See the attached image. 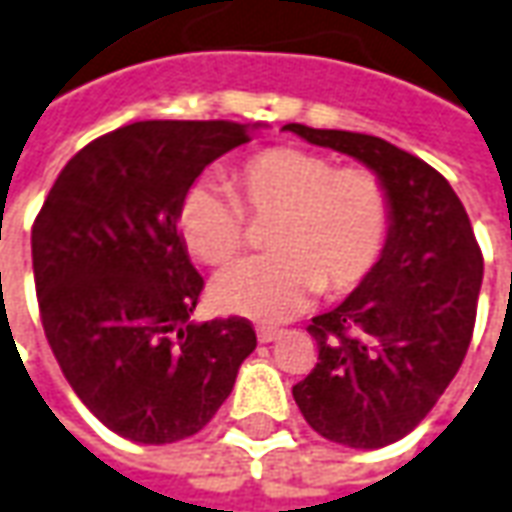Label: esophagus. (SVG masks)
Returning <instances> with one entry per match:
<instances>
[{
  "label": "esophagus",
  "mask_w": 512,
  "mask_h": 512,
  "mask_svg": "<svg viewBox=\"0 0 512 512\" xmlns=\"http://www.w3.org/2000/svg\"><path fill=\"white\" fill-rule=\"evenodd\" d=\"M277 336H280V330L277 328H257V339H260L263 344L274 342Z\"/></svg>",
  "instance_id": "obj_1"
}]
</instances>
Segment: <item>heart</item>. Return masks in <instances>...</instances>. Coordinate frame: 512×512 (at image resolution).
<instances>
[{"mask_svg": "<svg viewBox=\"0 0 512 512\" xmlns=\"http://www.w3.org/2000/svg\"><path fill=\"white\" fill-rule=\"evenodd\" d=\"M232 193L193 184L179 204L187 249L221 266L246 243L249 221H271V255L241 260L212 280V300L227 314L277 322L300 311L316 288L339 297L361 285L387 246L392 198L384 179L364 165L336 168L316 151L277 145L229 170Z\"/></svg>", "mask_w": 512, "mask_h": 512, "instance_id": "heart-1", "label": "heart"}]
</instances>
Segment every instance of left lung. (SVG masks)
<instances>
[{
    "label": "left lung",
    "instance_id": "left-lung-1",
    "mask_svg": "<svg viewBox=\"0 0 512 512\" xmlns=\"http://www.w3.org/2000/svg\"><path fill=\"white\" fill-rule=\"evenodd\" d=\"M285 131L375 170L392 227L373 274L311 319L316 367L294 401L330 443L381 448L406 437L446 392L474 336L482 252L451 184L392 142L288 123Z\"/></svg>",
    "mask_w": 512,
    "mask_h": 512
}]
</instances>
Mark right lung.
I'll list each match as a JSON object with an SVG mask.
<instances>
[{"label":"right lung","instance_id":"add662e5","mask_svg":"<svg viewBox=\"0 0 512 512\" xmlns=\"http://www.w3.org/2000/svg\"><path fill=\"white\" fill-rule=\"evenodd\" d=\"M249 142L229 120H142L66 162L33 224L44 336L89 412L134 443L193 437L257 347L241 319L190 322L204 280L176 229L201 170Z\"/></svg>","mask_w":512,"mask_h":512}]
</instances>
